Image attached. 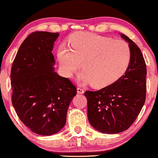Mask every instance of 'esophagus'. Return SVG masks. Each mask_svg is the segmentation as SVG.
I'll list each match as a JSON object with an SVG mask.
<instances>
[{
    "mask_svg": "<svg viewBox=\"0 0 158 158\" xmlns=\"http://www.w3.org/2000/svg\"><path fill=\"white\" fill-rule=\"evenodd\" d=\"M84 89H82L81 87L77 88V93H78V94H84Z\"/></svg>",
    "mask_w": 158,
    "mask_h": 158,
    "instance_id": "34e87169",
    "label": "esophagus"
}]
</instances>
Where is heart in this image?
I'll use <instances>...</instances> for the list:
<instances>
[{
    "label": "heart",
    "mask_w": 158,
    "mask_h": 158,
    "mask_svg": "<svg viewBox=\"0 0 158 158\" xmlns=\"http://www.w3.org/2000/svg\"><path fill=\"white\" fill-rule=\"evenodd\" d=\"M57 56L68 75L81 63V83L91 84L95 88L106 87L117 81L127 70L131 61L130 46L124 41L86 32L75 34L70 49L61 48Z\"/></svg>",
    "instance_id": "b5f03b06"
}]
</instances>
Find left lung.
<instances>
[{
	"label": "left lung",
	"instance_id": "8db88e82",
	"mask_svg": "<svg viewBox=\"0 0 158 158\" xmlns=\"http://www.w3.org/2000/svg\"><path fill=\"white\" fill-rule=\"evenodd\" d=\"M131 52L130 66L120 78L96 92L86 91L87 117L95 130L106 134L125 131L138 116L146 98L147 69L140 49L124 34Z\"/></svg>",
	"mask_w": 158,
	"mask_h": 158
}]
</instances>
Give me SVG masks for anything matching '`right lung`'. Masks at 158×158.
Listing matches in <instances>:
<instances>
[{
  "instance_id": "add662e5",
  "label": "right lung",
  "mask_w": 158,
  "mask_h": 158,
  "mask_svg": "<svg viewBox=\"0 0 158 158\" xmlns=\"http://www.w3.org/2000/svg\"><path fill=\"white\" fill-rule=\"evenodd\" d=\"M59 33L35 31L21 44L10 72L12 104L33 132L52 135L65 125L77 88L54 72V43Z\"/></svg>"
}]
</instances>
